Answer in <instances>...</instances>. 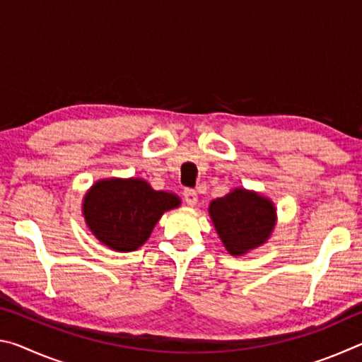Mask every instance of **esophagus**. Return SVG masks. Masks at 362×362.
Here are the masks:
<instances>
[{
	"label": "esophagus",
	"mask_w": 362,
	"mask_h": 362,
	"mask_svg": "<svg viewBox=\"0 0 362 362\" xmlns=\"http://www.w3.org/2000/svg\"><path fill=\"white\" fill-rule=\"evenodd\" d=\"M183 199H185V203L188 206H194L196 203H198V193H196L192 188H187L185 192H183Z\"/></svg>",
	"instance_id": "1"
}]
</instances>
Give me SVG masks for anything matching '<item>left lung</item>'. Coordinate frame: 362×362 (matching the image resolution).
I'll return each mask as SVG.
<instances>
[{
	"label": "left lung",
	"mask_w": 362,
	"mask_h": 362,
	"mask_svg": "<svg viewBox=\"0 0 362 362\" xmlns=\"http://www.w3.org/2000/svg\"><path fill=\"white\" fill-rule=\"evenodd\" d=\"M209 212L220 240L231 255L246 254L265 243L276 220L272 201L243 188L214 199Z\"/></svg>",
	"instance_id": "8db88e82"
}]
</instances>
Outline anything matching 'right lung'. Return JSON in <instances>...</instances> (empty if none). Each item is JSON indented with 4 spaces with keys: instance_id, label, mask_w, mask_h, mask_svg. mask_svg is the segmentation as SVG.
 Instances as JSON below:
<instances>
[{
    "instance_id": "obj_1",
    "label": "right lung",
    "mask_w": 362,
    "mask_h": 362,
    "mask_svg": "<svg viewBox=\"0 0 362 362\" xmlns=\"http://www.w3.org/2000/svg\"><path fill=\"white\" fill-rule=\"evenodd\" d=\"M179 204L175 194L156 192L142 179H110L86 193L83 214L97 240L131 252L148 240L163 214Z\"/></svg>"
}]
</instances>
